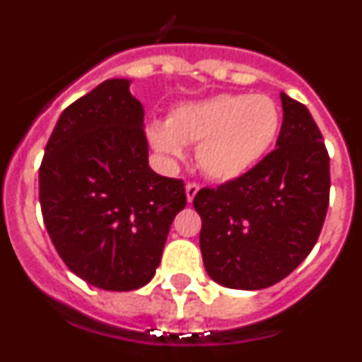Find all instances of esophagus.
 I'll use <instances>...</instances> for the list:
<instances>
[{
  "instance_id": "34e87169",
  "label": "esophagus",
  "mask_w": 362,
  "mask_h": 362,
  "mask_svg": "<svg viewBox=\"0 0 362 362\" xmlns=\"http://www.w3.org/2000/svg\"><path fill=\"white\" fill-rule=\"evenodd\" d=\"M197 192H199V185H197V183H188L187 185V199H188V203H192V201H194V197H196Z\"/></svg>"
}]
</instances>
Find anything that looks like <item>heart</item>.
Listing matches in <instances>:
<instances>
[{"label":"heart","mask_w":362,"mask_h":362,"mask_svg":"<svg viewBox=\"0 0 362 362\" xmlns=\"http://www.w3.org/2000/svg\"><path fill=\"white\" fill-rule=\"evenodd\" d=\"M281 129L277 105L267 95H217L181 105L165 123L148 127V141L165 158L197 146V165L216 181H232L263 161Z\"/></svg>","instance_id":"heart-1"}]
</instances>
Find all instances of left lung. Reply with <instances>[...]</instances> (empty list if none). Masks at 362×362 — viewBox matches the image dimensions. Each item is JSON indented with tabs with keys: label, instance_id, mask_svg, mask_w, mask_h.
<instances>
[{
	"label": "left lung",
	"instance_id": "8db88e82",
	"mask_svg": "<svg viewBox=\"0 0 362 362\" xmlns=\"http://www.w3.org/2000/svg\"><path fill=\"white\" fill-rule=\"evenodd\" d=\"M277 148L250 172L194 197L209 276L226 288L261 290L312 252L330 203V156L312 114L281 92Z\"/></svg>",
	"mask_w": 362,
	"mask_h": 362
}]
</instances>
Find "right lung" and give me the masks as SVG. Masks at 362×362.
<instances>
[{
	"mask_svg": "<svg viewBox=\"0 0 362 362\" xmlns=\"http://www.w3.org/2000/svg\"><path fill=\"white\" fill-rule=\"evenodd\" d=\"M40 203L57 254L83 281L129 292L152 279L187 192L148 166L143 105L127 79L63 110L45 146Z\"/></svg>",
	"mask_w": 362,
	"mask_h": 362,
	"instance_id": "obj_1",
	"label": "right lung"
}]
</instances>
